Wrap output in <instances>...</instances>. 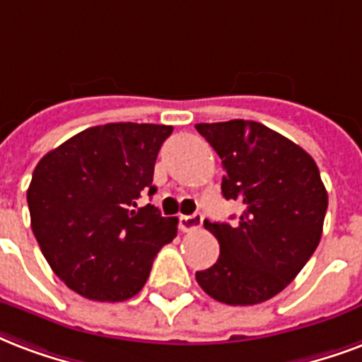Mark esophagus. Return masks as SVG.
Wrapping results in <instances>:
<instances>
[{
    "mask_svg": "<svg viewBox=\"0 0 362 362\" xmlns=\"http://www.w3.org/2000/svg\"><path fill=\"white\" fill-rule=\"evenodd\" d=\"M201 224H203V216H201L199 212H195L192 216L178 218V228H180V231L197 230V228H201Z\"/></svg>",
    "mask_w": 362,
    "mask_h": 362,
    "instance_id": "1",
    "label": "esophagus"
}]
</instances>
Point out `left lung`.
<instances>
[{
    "mask_svg": "<svg viewBox=\"0 0 362 362\" xmlns=\"http://www.w3.org/2000/svg\"><path fill=\"white\" fill-rule=\"evenodd\" d=\"M224 167L222 195L243 203L235 224L205 220L220 256L195 273L211 298L255 305L279 294L321 241L328 195L313 157L256 121L197 123Z\"/></svg>",
    "mask_w": 362,
    "mask_h": 362,
    "instance_id": "1",
    "label": "left lung"
}]
</instances>
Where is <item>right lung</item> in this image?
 <instances>
[{"label": "right lung", "mask_w": 362, "mask_h": 362, "mask_svg": "<svg viewBox=\"0 0 362 362\" xmlns=\"http://www.w3.org/2000/svg\"><path fill=\"white\" fill-rule=\"evenodd\" d=\"M170 125L107 123L85 129L41 157L28 187L32 231L64 285L95 302L142 291L176 218L153 205V167Z\"/></svg>", "instance_id": "add662e5"}]
</instances>
